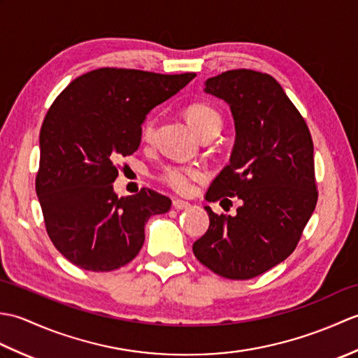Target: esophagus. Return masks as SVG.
Instances as JSON below:
<instances>
[{
	"instance_id": "obj_1",
	"label": "esophagus",
	"mask_w": 358,
	"mask_h": 358,
	"mask_svg": "<svg viewBox=\"0 0 358 358\" xmlns=\"http://www.w3.org/2000/svg\"><path fill=\"white\" fill-rule=\"evenodd\" d=\"M172 206H173V209H177V210H183V209L191 208V203H187L185 200H173Z\"/></svg>"
}]
</instances>
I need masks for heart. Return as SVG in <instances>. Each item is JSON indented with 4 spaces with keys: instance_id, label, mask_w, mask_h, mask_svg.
<instances>
[{
    "instance_id": "b5f03b06",
    "label": "heart",
    "mask_w": 358,
    "mask_h": 358,
    "mask_svg": "<svg viewBox=\"0 0 358 358\" xmlns=\"http://www.w3.org/2000/svg\"><path fill=\"white\" fill-rule=\"evenodd\" d=\"M186 118L189 124L194 127V131L201 135L203 132L209 131V129L220 127L222 129L223 118L214 106L208 103L196 101L189 104L186 108ZM155 132V120L152 117H148L146 121L143 123L141 127V136L143 140H152ZM206 177V173L201 167L196 166H181V164H171L166 166L164 169L159 172V181L167 187H171L172 191L180 194H189L192 191L195 181H200Z\"/></svg>"
}]
</instances>
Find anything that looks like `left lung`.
Wrapping results in <instances>:
<instances>
[{"label":"left lung","instance_id":"1","mask_svg":"<svg viewBox=\"0 0 358 358\" xmlns=\"http://www.w3.org/2000/svg\"><path fill=\"white\" fill-rule=\"evenodd\" d=\"M204 86L229 104L235 123L229 164L212 181L206 200L223 206L237 196L241 206L234 217L204 206L209 229L192 250L218 275L249 280L294 252L313 215L314 144L305 118L271 75L235 69Z\"/></svg>","mask_w":358,"mask_h":358}]
</instances>
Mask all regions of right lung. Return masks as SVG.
I'll return each mask as SVG.
<instances>
[{"instance_id": "obj_1", "label": "right lung", "mask_w": 358, "mask_h": 358, "mask_svg": "<svg viewBox=\"0 0 358 358\" xmlns=\"http://www.w3.org/2000/svg\"><path fill=\"white\" fill-rule=\"evenodd\" d=\"M194 78L103 67L75 78L52 103L35 189L53 246L75 266L108 272L132 262L148 220L171 209L152 189L120 199L112 183L118 159L138 149L148 113Z\"/></svg>"}]
</instances>
